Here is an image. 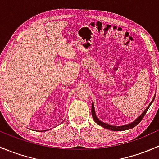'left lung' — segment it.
I'll return each instance as SVG.
<instances>
[{"label":"left lung","mask_w":159,"mask_h":159,"mask_svg":"<svg viewBox=\"0 0 159 159\" xmlns=\"http://www.w3.org/2000/svg\"><path fill=\"white\" fill-rule=\"evenodd\" d=\"M155 95L154 96V98L152 99V101L151 102V103L149 104L148 106L147 107L146 109L144 111L143 113L142 114V115H140V116L138 117L137 118H136L135 120H134L133 122L131 123H129V124L128 125H125L123 126H114V125H108V124H106V123L105 122H102V121H100V120L98 118V117L96 116V114H95V111H94V104L92 103V105H91V115H92V117H93V119L94 120V121H95L96 123H97L98 125H99L100 126H102V127L105 128V129H109V130H111V131H125V130H129V129H132V128L135 127L136 125H137L139 123H140V121H142V118H144V116H145V115L146 114V112L148 111L149 107L151 106V105H152V103L153 102V101L155 100Z\"/></svg>","instance_id":"8db88e82"}]
</instances>
